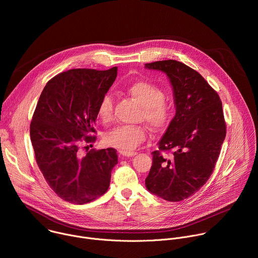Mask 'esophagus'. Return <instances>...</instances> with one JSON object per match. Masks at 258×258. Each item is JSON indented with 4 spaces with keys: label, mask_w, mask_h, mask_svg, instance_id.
<instances>
[{
    "label": "esophagus",
    "mask_w": 258,
    "mask_h": 258,
    "mask_svg": "<svg viewBox=\"0 0 258 258\" xmlns=\"http://www.w3.org/2000/svg\"><path fill=\"white\" fill-rule=\"evenodd\" d=\"M119 154L121 157H134L137 155L136 152H123V151H120Z\"/></svg>",
    "instance_id": "34e87169"
}]
</instances>
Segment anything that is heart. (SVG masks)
Instances as JSON below:
<instances>
[{
	"label": "heart",
	"instance_id": "heart-1",
	"mask_svg": "<svg viewBox=\"0 0 258 258\" xmlns=\"http://www.w3.org/2000/svg\"><path fill=\"white\" fill-rule=\"evenodd\" d=\"M127 94L142 107L141 118L152 130L164 127L170 118L171 107L165 101L160 88L145 81H138L126 88ZM97 115L103 122H109L113 116V100L104 96L97 108ZM146 139V131L142 126L121 125L109 131L104 136L106 145L123 152H131Z\"/></svg>",
	"mask_w": 258,
	"mask_h": 258
}]
</instances>
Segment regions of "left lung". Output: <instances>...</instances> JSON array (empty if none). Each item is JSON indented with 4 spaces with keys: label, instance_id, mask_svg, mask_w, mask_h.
<instances>
[{
    "label": "left lung",
    "instance_id": "obj_1",
    "mask_svg": "<svg viewBox=\"0 0 258 258\" xmlns=\"http://www.w3.org/2000/svg\"><path fill=\"white\" fill-rule=\"evenodd\" d=\"M145 68L165 73L172 88L175 115L152 153V166L145 179L152 194L178 202L196 193L211 175L226 138L223 105L201 75L186 64L163 60Z\"/></svg>",
    "mask_w": 258,
    "mask_h": 258
}]
</instances>
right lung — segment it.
I'll return each mask as SVG.
<instances>
[{
    "mask_svg": "<svg viewBox=\"0 0 258 258\" xmlns=\"http://www.w3.org/2000/svg\"><path fill=\"white\" fill-rule=\"evenodd\" d=\"M117 77L108 70L71 69L50 80L44 88L30 123L35 160L50 188L73 204L89 203L105 194L117 164L113 148L80 149L92 137L97 108Z\"/></svg>",
    "mask_w": 258,
    "mask_h": 258,
    "instance_id": "obj_1",
    "label": "right lung"
}]
</instances>
